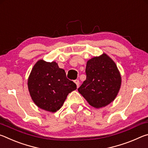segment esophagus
Listing matches in <instances>:
<instances>
[{"label": "esophagus", "mask_w": 148, "mask_h": 148, "mask_svg": "<svg viewBox=\"0 0 148 148\" xmlns=\"http://www.w3.org/2000/svg\"><path fill=\"white\" fill-rule=\"evenodd\" d=\"M74 83L76 84V86H77V88H78L79 86V80H77V79L75 80V81H74Z\"/></svg>", "instance_id": "1"}]
</instances>
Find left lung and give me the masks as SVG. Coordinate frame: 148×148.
I'll return each instance as SVG.
<instances>
[{
    "label": "left lung",
    "mask_w": 148,
    "mask_h": 148,
    "mask_svg": "<svg viewBox=\"0 0 148 148\" xmlns=\"http://www.w3.org/2000/svg\"><path fill=\"white\" fill-rule=\"evenodd\" d=\"M86 79L78 92L89 105L101 108L116 98L121 85V76L116 64L106 53L87 62Z\"/></svg>",
    "instance_id": "1"
}]
</instances>
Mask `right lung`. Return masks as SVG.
I'll return each instance as SVG.
<instances>
[{
	"label": "right lung",
	"instance_id": "obj_1",
	"mask_svg": "<svg viewBox=\"0 0 148 148\" xmlns=\"http://www.w3.org/2000/svg\"><path fill=\"white\" fill-rule=\"evenodd\" d=\"M30 95L37 106L50 112L61 108L76 85L66 78L63 69L56 62L40 59L34 65L27 81Z\"/></svg>",
	"mask_w": 148,
	"mask_h": 148
}]
</instances>
